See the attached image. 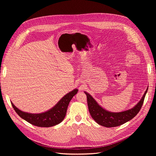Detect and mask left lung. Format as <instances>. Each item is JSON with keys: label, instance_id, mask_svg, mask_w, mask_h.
Masks as SVG:
<instances>
[{"label": "left lung", "instance_id": "obj_1", "mask_svg": "<svg viewBox=\"0 0 156 156\" xmlns=\"http://www.w3.org/2000/svg\"><path fill=\"white\" fill-rule=\"evenodd\" d=\"M148 87L140 101L133 107L122 112H112L107 110L100 105L91 94L86 91L88 109L92 118L99 125L105 127H115L120 126L134 118L140 110L143 104Z\"/></svg>", "mask_w": 156, "mask_h": 156}]
</instances>
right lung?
Returning a JSON list of instances; mask_svg holds the SVG:
<instances>
[{
  "label": "right lung",
  "mask_w": 156,
  "mask_h": 156,
  "mask_svg": "<svg viewBox=\"0 0 156 156\" xmlns=\"http://www.w3.org/2000/svg\"><path fill=\"white\" fill-rule=\"evenodd\" d=\"M78 89L66 94L53 107L39 114H32L18 108L11 101L12 105L18 115L28 123L40 127H51L61 123L64 119L69 104L72 98L77 94Z\"/></svg>",
  "instance_id": "1"
}]
</instances>
